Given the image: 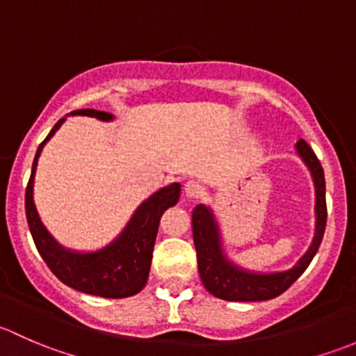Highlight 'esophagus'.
Listing matches in <instances>:
<instances>
[{
	"label": "esophagus",
	"mask_w": 356,
	"mask_h": 356,
	"mask_svg": "<svg viewBox=\"0 0 356 356\" xmlns=\"http://www.w3.org/2000/svg\"><path fill=\"white\" fill-rule=\"evenodd\" d=\"M184 193H186V196H188V198L196 200V198H201V196L204 195V188L200 184V182L188 181L184 184Z\"/></svg>",
	"instance_id": "1"
}]
</instances>
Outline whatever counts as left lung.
<instances>
[{
    "mask_svg": "<svg viewBox=\"0 0 356 356\" xmlns=\"http://www.w3.org/2000/svg\"><path fill=\"white\" fill-rule=\"evenodd\" d=\"M298 156L310 170L315 188V232L310 246L291 268L279 272H257L241 267L224 250L220 225L208 204L193 210V239L198 254L200 277L207 291L225 301H265L279 296L307 270L324 238L327 207H325V177L321 161L305 139L294 145Z\"/></svg>",
    "mask_w": 356,
    "mask_h": 356,
    "instance_id": "1",
    "label": "left lung"
}]
</instances>
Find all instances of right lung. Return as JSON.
<instances>
[{
  "mask_svg": "<svg viewBox=\"0 0 356 356\" xmlns=\"http://www.w3.org/2000/svg\"><path fill=\"white\" fill-rule=\"evenodd\" d=\"M68 115H84L103 122L115 120L113 113L92 108L75 110ZM68 115L56 122L44 141L39 145L32 161L31 179L25 189V215L32 239L49 270L68 288L102 298L134 296L148 281L158 224L163 211L179 201L181 184L172 182L149 195L136 208L120 234L106 246L95 251H75L62 246L49 234L39 217L34 203V177L42 148L62 127Z\"/></svg>",
  "mask_w": 356,
  "mask_h": 356,
  "instance_id": "add662e5",
  "label": "right lung"
}]
</instances>
